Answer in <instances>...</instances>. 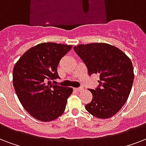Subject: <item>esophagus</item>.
<instances>
[{
  "label": "esophagus",
  "mask_w": 146,
  "mask_h": 146,
  "mask_svg": "<svg viewBox=\"0 0 146 146\" xmlns=\"http://www.w3.org/2000/svg\"><path fill=\"white\" fill-rule=\"evenodd\" d=\"M76 91H82L83 90V87H78V88H76L75 89Z\"/></svg>",
  "instance_id": "obj_1"
}]
</instances>
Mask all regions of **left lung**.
<instances>
[{
  "label": "left lung",
  "mask_w": 146,
  "mask_h": 146,
  "mask_svg": "<svg viewBox=\"0 0 146 146\" xmlns=\"http://www.w3.org/2000/svg\"><path fill=\"white\" fill-rule=\"evenodd\" d=\"M73 50L85 63L89 75H100L99 86L90 90L93 100L85 106L86 110L96 118L112 117L121 110L131 92L134 72L130 59L107 43L81 44Z\"/></svg>",
  "instance_id": "obj_1"
}]
</instances>
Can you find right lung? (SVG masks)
I'll use <instances>...</instances> for the list:
<instances>
[{"instance_id": "add662e5", "label": "right lung", "mask_w": 146, "mask_h": 146, "mask_svg": "<svg viewBox=\"0 0 146 146\" xmlns=\"http://www.w3.org/2000/svg\"><path fill=\"white\" fill-rule=\"evenodd\" d=\"M72 46L43 43L27 51L13 70V83L20 102L33 118L43 122L63 114L73 89L54 85L57 66Z\"/></svg>"}]
</instances>
